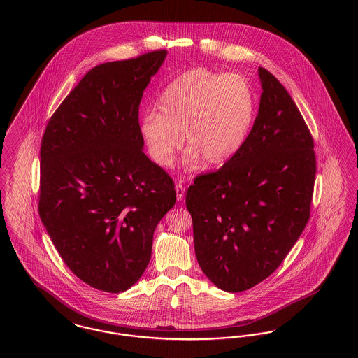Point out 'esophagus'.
<instances>
[{"label":"esophagus","instance_id":"obj_1","mask_svg":"<svg viewBox=\"0 0 358 358\" xmlns=\"http://www.w3.org/2000/svg\"><path fill=\"white\" fill-rule=\"evenodd\" d=\"M176 194H177V200L178 201H181L184 199V196H185V187L182 184H180V182L176 184Z\"/></svg>","mask_w":358,"mask_h":358}]
</instances>
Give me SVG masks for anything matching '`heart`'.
<instances>
[{
	"instance_id": "1",
	"label": "heart",
	"mask_w": 358,
	"mask_h": 358,
	"mask_svg": "<svg viewBox=\"0 0 358 358\" xmlns=\"http://www.w3.org/2000/svg\"><path fill=\"white\" fill-rule=\"evenodd\" d=\"M157 113H146L139 133L149 157L168 168L182 145L185 165L203 158L208 166H222L235 158L254 129L256 96L251 83L238 73L189 69L173 79L158 96Z\"/></svg>"
}]
</instances>
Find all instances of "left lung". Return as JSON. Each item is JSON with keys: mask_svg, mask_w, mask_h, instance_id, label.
<instances>
[{"mask_svg": "<svg viewBox=\"0 0 358 358\" xmlns=\"http://www.w3.org/2000/svg\"><path fill=\"white\" fill-rule=\"evenodd\" d=\"M257 71L263 91L247 143L187 192L197 262L228 292L254 287L280 266L310 219L315 182L306 122L273 73Z\"/></svg>", "mask_w": 358, "mask_h": 358, "instance_id": "1", "label": "left lung"}]
</instances>
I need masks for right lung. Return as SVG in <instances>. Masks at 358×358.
<instances>
[{
    "label": "right lung",
    "mask_w": 358,
    "mask_h": 358,
    "mask_svg": "<svg viewBox=\"0 0 358 358\" xmlns=\"http://www.w3.org/2000/svg\"><path fill=\"white\" fill-rule=\"evenodd\" d=\"M165 50L88 71L53 113L40 148L38 215L80 280L130 289L157 224L176 204L171 176L142 152L138 111Z\"/></svg>",
    "instance_id": "add662e5"
}]
</instances>
